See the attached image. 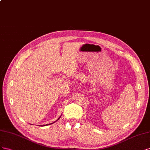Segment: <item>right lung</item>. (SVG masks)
I'll use <instances>...</instances> for the list:
<instances>
[{
  "mask_svg": "<svg viewBox=\"0 0 150 150\" xmlns=\"http://www.w3.org/2000/svg\"><path fill=\"white\" fill-rule=\"evenodd\" d=\"M59 118L57 119V120H58V119H59ZM53 123H54V122H53ZM51 124H53V123H51ZM51 124H49V125H51Z\"/></svg>",
  "mask_w": 150,
  "mask_h": 150,
  "instance_id": "add662e5",
  "label": "right lung"
}]
</instances>
